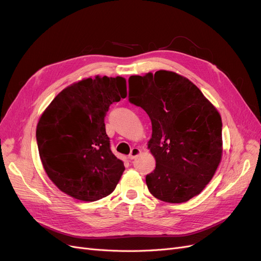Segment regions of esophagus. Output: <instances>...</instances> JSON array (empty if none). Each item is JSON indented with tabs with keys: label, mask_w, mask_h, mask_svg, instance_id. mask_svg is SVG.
Instances as JSON below:
<instances>
[{
	"label": "esophagus",
	"mask_w": 261,
	"mask_h": 261,
	"mask_svg": "<svg viewBox=\"0 0 261 261\" xmlns=\"http://www.w3.org/2000/svg\"><path fill=\"white\" fill-rule=\"evenodd\" d=\"M141 153V150H140V148H138V147H133L132 149H131V152H130V155H129V159H134L136 158L138 155H140Z\"/></svg>",
	"instance_id": "34e87169"
}]
</instances>
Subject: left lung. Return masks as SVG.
<instances>
[{"label": "left lung", "instance_id": "1", "mask_svg": "<svg viewBox=\"0 0 261 261\" xmlns=\"http://www.w3.org/2000/svg\"><path fill=\"white\" fill-rule=\"evenodd\" d=\"M129 102L151 120L148 148L156 168L146 175L150 194L169 203L199 195L223 153L220 115L196 85L174 72L129 77Z\"/></svg>", "mask_w": 261, "mask_h": 261}]
</instances>
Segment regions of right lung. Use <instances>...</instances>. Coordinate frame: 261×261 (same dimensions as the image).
Masks as SVG:
<instances>
[{
  "mask_svg": "<svg viewBox=\"0 0 261 261\" xmlns=\"http://www.w3.org/2000/svg\"><path fill=\"white\" fill-rule=\"evenodd\" d=\"M127 96L123 77L96 76L63 89L41 116L36 142L43 167L64 194L82 201L114 191L124 171L111 150L104 118Z\"/></svg>",
  "mask_w": 261,
  "mask_h": 261,
  "instance_id": "right-lung-1",
  "label": "right lung"
}]
</instances>
